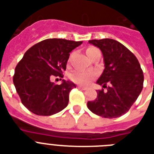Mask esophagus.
Returning a JSON list of instances; mask_svg holds the SVG:
<instances>
[{
    "label": "esophagus",
    "instance_id": "obj_1",
    "mask_svg": "<svg viewBox=\"0 0 154 154\" xmlns=\"http://www.w3.org/2000/svg\"><path fill=\"white\" fill-rule=\"evenodd\" d=\"M77 88H78V89H82V90H86V89H87V88H86V87H84V86H81V85H78V86H77Z\"/></svg>",
    "mask_w": 154,
    "mask_h": 154
}]
</instances>
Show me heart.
I'll return each mask as SVG.
<instances>
[{"label":"heart","instance_id":"1","mask_svg":"<svg viewBox=\"0 0 154 154\" xmlns=\"http://www.w3.org/2000/svg\"><path fill=\"white\" fill-rule=\"evenodd\" d=\"M97 49L94 47H89L86 49V54L89 53L90 52L94 51ZM93 73L90 72H85V71H75L74 72H72V74L70 75V79L72 80V82L77 84L85 85L87 83H89V82L91 80L92 77H93Z\"/></svg>","mask_w":154,"mask_h":154}]
</instances>
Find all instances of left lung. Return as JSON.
<instances>
[{
	"instance_id": "1",
	"label": "left lung",
	"mask_w": 154,
	"mask_h": 154,
	"mask_svg": "<svg viewBox=\"0 0 154 154\" xmlns=\"http://www.w3.org/2000/svg\"><path fill=\"white\" fill-rule=\"evenodd\" d=\"M101 49L105 69L97 83L107 90H97V97L88 101L95 114L115 118L126 113L143 89L144 75L134 53L117 41L109 38L89 41Z\"/></svg>"
}]
</instances>
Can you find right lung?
Segmentation results:
<instances>
[{"label":"right lung","mask_w":154,"mask_h":154,"mask_svg":"<svg viewBox=\"0 0 154 154\" xmlns=\"http://www.w3.org/2000/svg\"><path fill=\"white\" fill-rule=\"evenodd\" d=\"M82 44V42L53 38L44 40L25 52L15 68L13 84L20 101L29 111L50 116L67 106L69 92L76 85L65 80L56 85L51 79L63 78L69 53Z\"/></svg>","instance_id":"1"}]
</instances>
